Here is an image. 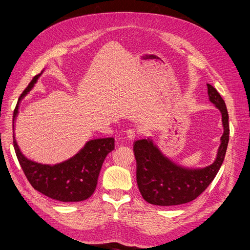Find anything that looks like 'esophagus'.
I'll return each instance as SVG.
<instances>
[{"mask_svg": "<svg viewBox=\"0 0 250 250\" xmlns=\"http://www.w3.org/2000/svg\"><path fill=\"white\" fill-rule=\"evenodd\" d=\"M126 135L129 140H135V138L138 136V130L134 127H129L126 129Z\"/></svg>", "mask_w": 250, "mask_h": 250, "instance_id": "1", "label": "esophagus"}]
</instances>
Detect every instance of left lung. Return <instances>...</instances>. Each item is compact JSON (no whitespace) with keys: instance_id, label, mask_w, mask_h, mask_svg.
<instances>
[{"instance_id":"1","label":"left lung","mask_w":250,"mask_h":250,"mask_svg":"<svg viewBox=\"0 0 250 250\" xmlns=\"http://www.w3.org/2000/svg\"><path fill=\"white\" fill-rule=\"evenodd\" d=\"M208 98L222 112L224 134L215 162L202 169H188L170 161L150 140L134 142L137 183L146 202L156 206H176L195 200L206 190L224 161L229 142V115L225 101L208 84Z\"/></svg>"}]
</instances>
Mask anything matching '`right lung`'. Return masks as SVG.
<instances>
[{"mask_svg":"<svg viewBox=\"0 0 250 250\" xmlns=\"http://www.w3.org/2000/svg\"><path fill=\"white\" fill-rule=\"evenodd\" d=\"M41 74L33 77L32 81L22 92L13 113V122L18 113L19 101L31 90ZM13 144L20 166L32 188L52 200L63 203L81 202L90 198L96 188L105 157L114 149L113 138L91 140L71 159L50 166L26 158L20 152L14 136Z\"/></svg>","mask_w":250,"mask_h":250,"instance_id":"right-lung-1","label":"right lung"}]
</instances>
